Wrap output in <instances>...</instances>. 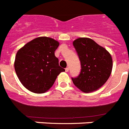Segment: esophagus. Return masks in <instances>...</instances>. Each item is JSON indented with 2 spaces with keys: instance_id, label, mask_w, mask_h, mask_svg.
Masks as SVG:
<instances>
[{
  "instance_id": "1",
  "label": "esophagus",
  "mask_w": 129,
  "mask_h": 129,
  "mask_svg": "<svg viewBox=\"0 0 129 129\" xmlns=\"http://www.w3.org/2000/svg\"><path fill=\"white\" fill-rule=\"evenodd\" d=\"M65 70H66V72H68V71H69V68H68V67H67L65 69Z\"/></svg>"
}]
</instances>
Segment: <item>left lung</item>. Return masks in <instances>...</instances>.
I'll return each mask as SVG.
<instances>
[{
  "instance_id": "left-lung-1",
  "label": "left lung",
  "mask_w": 129,
  "mask_h": 129,
  "mask_svg": "<svg viewBox=\"0 0 129 129\" xmlns=\"http://www.w3.org/2000/svg\"><path fill=\"white\" fill-rule=\"evenodd\" d=\"M73 45L81 64L80 74L72 78L74 84L84 92L98 90L110 76L112 69L111 55L104 47L89 38H78Z\"/></svg>"
}]
</instances>
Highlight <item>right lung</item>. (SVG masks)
Listing matches in <instances>:
<instances>
[{
	"label": "right lung",
	"mask_w": 129,
	"mask_h": 129,
	"mask_svg": "<svg viewBox=\"0 0 129 129\" xmlns=\"http://www.w3.org/2000/svg\"><path fill=\"white\" fill-rule=\"evenodd\" d=\"M59 43L50 37L33 39L18 51L15 69L21 84L34 93H44L65 70L59 66L55 51Z\"/></svg>",
	"instance_id": "right-lung-1"
}]
</instances>
